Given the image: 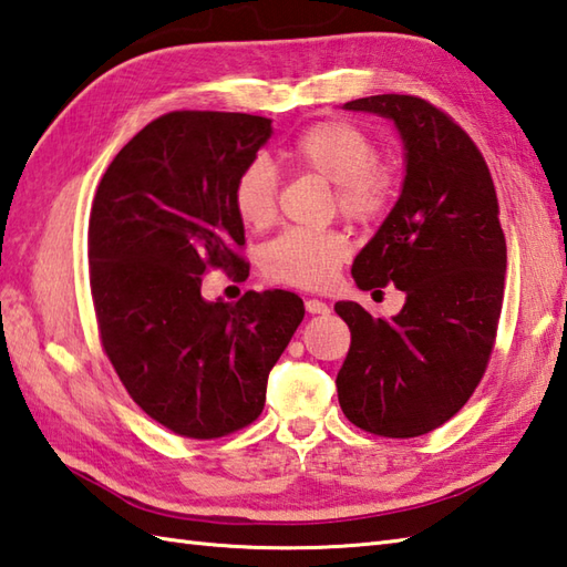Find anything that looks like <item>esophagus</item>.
Segmentation results:
<instances>
[{
  "label": "esophagus",
  "instance_id": "obj_1",
  "mask_svg": "<svg viewBox=\"0 0 567 567\" xmlns=\"http://www.w3.org/2000/svg\"><path fill=\"white\" fill-rule=\"evenodd\" d=\"M305 307H307L309 315H329V311H331V307L327 302H321V299H307Z\"/></svg>",
  "mask_w": 567,
  "mask_h": 567
}]
</instances>
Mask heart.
I'll return each instance as SVG.
<instances>
[{
  "instance_id": "b5f03b06",
  "label": "heart",
  "mask_w": 567,
  "mask_h": 567,
  "mask_svg": "<svg viewBox=\"0 0 567 567\" xmlns=\"http://www.w3.org/2000/svg\"><path fill=\"white\" fill-rule=\"evenodd\" d=\"M290 158L307 173L336 185V207L355 224H375L396 199L400 175L378 161V143L358 124L327 118L295 138ZM231 202L248 228H265L277 214V175L268 158H250L234 179ZM348 256L336 231H285L262 246V272L275 282L297 287L327 285Z\"/></svg>"
}]
</instances>
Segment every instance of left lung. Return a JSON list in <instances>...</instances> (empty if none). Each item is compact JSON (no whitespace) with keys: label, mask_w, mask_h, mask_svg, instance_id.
<instances>
[{"label":"left lung","mask_w":567,"mask_h":567,"mask_svg":"<svg viewBox=\"0 0 567 567\" xmlns=\"http://www.w3.org/2000/svg\"><path fill=\"white\" fill-rule=\"evenodd\" d=\"M343 106L392 118L404 141L402 195L353 277L365 292L392 282L406 302L392 319L336 302L351 329L339 402L375 436H424L461 412L495 348L507 270L497 192L473 138L431 102L375 94Z\"/></svg>","instance_id":"obj_1"}]
</instances>
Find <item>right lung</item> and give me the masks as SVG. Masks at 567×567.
Wrapping results in <instances>:
<instances>
[{
    "label": "right lung",
    "instance_id": "obj_1",
    "mask_svg": "<svg viewBox=\"0 0 567 567\" xmlns=\"http://www.w3.org/2000/svg\"><path fill=\"white\" fill-rule=\"evenodd\" d=\"M270 118L171 112L143 126L100 179L90 212V290L106 358L143 412L212 441L252 424L277 358L305 319L295 292L207 302L209 268L244 272L234 179Z\"/></svg>",
    "mask_w": 567,
    "mask_h": 567
}]
</instances>
